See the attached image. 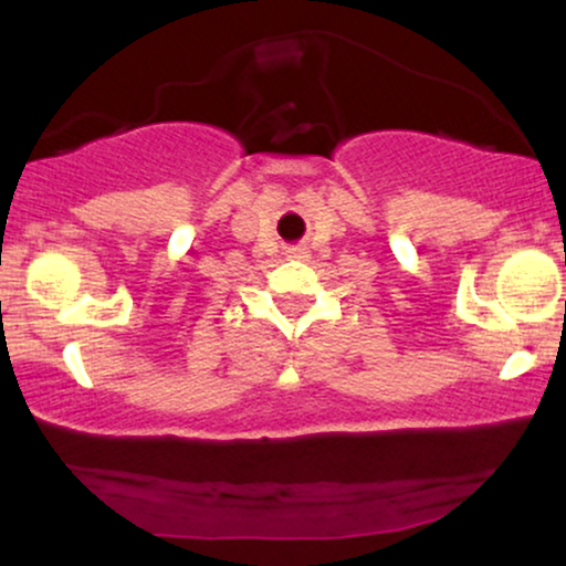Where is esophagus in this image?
Here are the masks:
<instances>
[{
	"label": "esophagus",
	"instance_id": "1",
	"mask_svg": "<svg viewBox=\"0 0 566 566\" xmlns=\"http://www.w3.org/2000/svg\"><path fill=\"white\" fill-rule=\"evenodd\" d=\"M289 258H306V250H304V247H291Z\"/></svg>",
	"mask_w": 566,
	"mask_h": 566
}]
</instances>
